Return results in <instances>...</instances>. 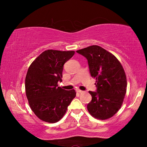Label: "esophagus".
Listing matches in <instances>:
<instances>
[{"mask_svg": "<svg viewBox=\"0 0 147 147\" xmlns=\"http://www.w3.org/2000/svg\"><path fill=\"white\" fill-rule=\"evenodd\" d=\"M76 91L78 92L79 93H84V91L80 90V89H76Z\"/></svg>", "mask_w": 147, "mask_h": 147, "instance_id": "esophagus-1", "label": "esophagus"}]
</instances>
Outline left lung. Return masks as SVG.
Instances as JSON below:
<instances>
[{"label": "left lung", "mask_w": 147, "mask_h": 147, "mask_svg": "<svg viewBox=\"0 0 147 147\" xmlns=\"http://www.w3.org/2000/svg\"><path fill=\"white\" fill-rule=\"evenodd\" d=\"M88 59L89 71L96 78V91L92 96L88 110L93 117L105 120L117 112L126 93L127 81L124 69L116 57L98 45L76 51Z\"/></svg>", "instance_id": "obj_1"}]
</instances>
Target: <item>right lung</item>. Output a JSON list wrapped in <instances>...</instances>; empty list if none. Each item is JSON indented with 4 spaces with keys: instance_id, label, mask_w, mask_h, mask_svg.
Returning a JSON list of instances; mask_svg holds the SVG:
<instances>
[{
    "instance_id": "1",
    "label": "right lung",
    "mask_w": 147,
    "mask_h": 147,
    "mask_svg": "<svg viewBox=\"0 0 147 147\" xmlns=\"http://www.w3.org/2000/svg\"><path fill=\"white\" fill-rule=\"evenodd\" d=\"M74 51L47 50L30 65L25 78L26 95L30 107L38 117L54 123L63 117L67 107L76 96L74 89L58 87L62 81L63 65Z\"/></svg>"
}]
</instances>
